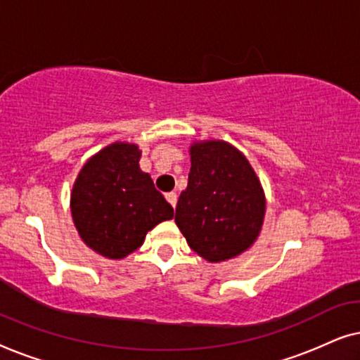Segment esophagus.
<instances>
[{
	"mask_svg": "<svg viewBox=\"0 0 360 360\" xmlns=\"http://www.w3.org/2000/svg\"><path fill=\"white\" fill-rule=\"evenodd\" d=\"M165 198H167V201H169V203L175 208V206H176V200H179V196H176V193H174V191H172V193H167Z\"/></svg>",
	"mask_w": 360,
	"mask_h": 360,
	"instance_id": "34e87169",
	"label": "esophagus"
}]
</instances>
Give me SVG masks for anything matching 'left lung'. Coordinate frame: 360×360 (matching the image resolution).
<instances>
[{"mask_svg": "<svg viewBox=\"0 0 360 360\" xmlns=\"http://www.w3.org/2000/svg\"><path fill=\"white\" fill-rule=\"evenodd\" d=\"M188 186L176 203L175 223L196 254L210 262L250 248L264 221L265 200L252 167L228 142L191 146Z\"/></svg>", "mask_w": 360, "mask_h": 360, "instance_id": "1", "label": "left lung"}]
</instances>
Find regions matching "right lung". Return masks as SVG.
<instances>
[{
  "label": "right lung",
  "mask_w": 360,
  "mask_h": 360,
  "mask_svg": "<svg viewBox=\"0 0 360 360\" xmlns=\"http://www.w3.org/2000/svg\"><path fill=\"white\" fill-rule=\"evenodd\" d=\"M139 157L134 144L108 146L73 185V223L85 244L105 257H126L141 248L147 231L174 218V208L139 169Z\"/></svg>",
  "instance_id": "add662e5"
}]
</instances>
